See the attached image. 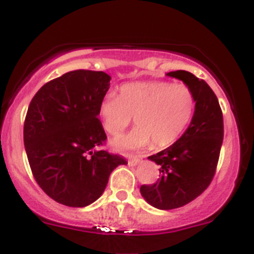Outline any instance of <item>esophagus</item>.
<instances>
[{
	"mask_svg": "<svg viewBox=\"0 0 254 254\" xmlns=\"http://www.w3.org/2000/svg\"><path fill=\"white\" fill-rule=\"evenodd\" d=\"M140 162H142V158H138V157H131L129 158V161H127L129 166H135V165L140 164Z\"/></svg>",
	"mask_w": 254,
	"mask_h": 254,
	"instance_id": "esophagus-1",
	"label": "esophagus"
}]
</instances>
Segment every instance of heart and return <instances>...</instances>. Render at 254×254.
Listing matches in <instances>:
<instances>
[{"instance_id":"obj_1","label":"heart","mask_w":254,"mask_h":254,"mask_svg":"<svg viewBox=\"0 0 254 254\" xmlns=\"http://www.w3.org/2000/svg\"><path fill=\"white\" fill-rule=\"evenodd\" d=\"M195 98L185 84L170 81H135L121 85L119 96L107 94L98 114L103 129L118 135L134 116L136 127L116 136L110 145L116 152L138 151L153 143L154 148L173 144L193 118Z\"/></svg>"}]
</instances>
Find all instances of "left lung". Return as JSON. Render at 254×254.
I'll return each instance as SVG.
<instances>
[{
	"label": "left lung",
	"mask_w": 254,
	"mask_h": 254,
	"mask_svg": "<svg viewBox=\"0 0 254 254\" xmlns=\"http://www.w3.org/2000/svg\"><path fill=\"white\" fill-rule=\"evenodd\" d=\"M191 89L195 109L185 133L173 145L149 156L160 165L161 178L140 187V194L158 209L188 204L212 182L224 139V120L219 100L206 81L185 70L167 72Z\"/></svg>",
	"instance_id": "1"
}]
</instances>
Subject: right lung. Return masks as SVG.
<instances>
[{
    "label": "right lung",
    "instance_id": "right-lung-1",
    "mask_svg": "<svg viewBox=\"0 0 254 254\" xmlns=\"http://www.w3.org/2000/svg\"><path fill=\"white\" fill-rule=\"evenodd\" d=\"M111 76L74 70L35 93L24 123V145L35 182L54 200L85 207L102 195L110 174L127 160L100 151L106 142L98 116Z\"/></svg>",
    "mask_w": 254,
    "mask_h": 254
}]
</instances>
